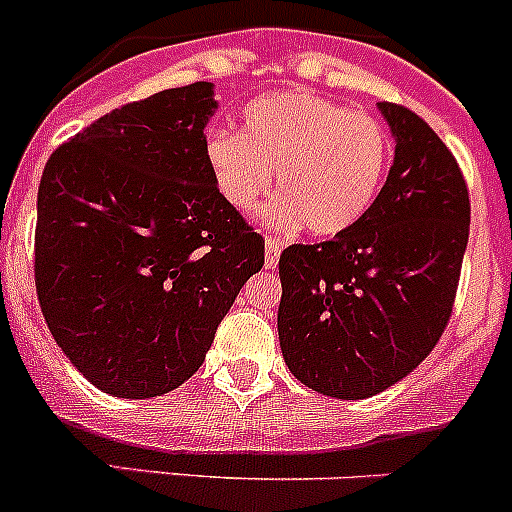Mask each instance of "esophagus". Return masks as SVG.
I'll return each mask as SVG.
<instances>
[{
    "label": "esophagus",
    "instance_id": "1",
    "mask_svg": "<svg viewBox=\"0 0 512 512\" xmlns=\"http://www.w3.org/2000/svg\"><path fill=\"white\" fill-rule=\"evenodd\" d=\"M279 253H281V241L279 238H266V269H276L279 264Z\"/></svg>",
    "mask_w": 512,
    "mask_h": 512
}]
</instances>
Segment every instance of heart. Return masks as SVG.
<instances>
[{"mask_svg":"<svg viewBox=\"0 0 512 512\" xmlns=\"http://www.w3.org/2000/svg\"><path fill=\"white\" fill-rule=\"evenodd\" d=\"M391 159L386 131L370 116L312 91H279L243 111V134L220 131L208 142V164L220 195L251 213L276 170L279 198L266 223L312 236L350 231L375 203Z\"/></svg>","mask_w":512,"mask_h":512,"instance_id":"b5f03b06","label":"heart"}]
</instances>
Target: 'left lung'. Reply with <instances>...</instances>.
<instances>
[{"label":"left lung","instance_id":"left-lung-1","mask_svg":"<svg viewBox=\"0 0 512 512\" xmlns=\"http://www.w3.org/2000/svg\"><path fill=\"white\" fill-rule=\"evenodd\" d=\"M378 109L396 154L375 203L350 231L279 259L281 355L297 381L342 401L386 391L431 353L470 238V192L447 144L414 111Z\"/></svg>","mask_w":512,"mask_h":512}]
</instances>
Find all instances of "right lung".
<instances>
[{
    "label": "right lung",
    "mask_w": 512,
    "mask_h": 512,
    "mask_svg": "<svg viewBox=\"0 0 512 512\" xmlns=\"http://www.w3.org/2000/svg\"><path fill=\"white\" fill-rule=\"evenodd\" d=\"M213 83L101 116L50 154L35 287L70 363L103 393L152 398L203 365L264 238L220 195L205 126Z\"/></svg>",
    "instance_id": "1"
}]
</instances>
